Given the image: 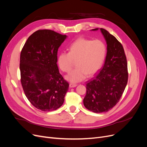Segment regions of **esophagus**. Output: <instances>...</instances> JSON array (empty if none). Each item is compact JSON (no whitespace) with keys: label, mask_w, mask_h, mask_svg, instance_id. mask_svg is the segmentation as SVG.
<instances>
[{"label":"esophagus","mask_w":147,"mask_h":147,"mask_svg":"<svg viewBox=\"0 0 147 147\" xmlns=\"http://www.w3.org/2000/svg\"><path fill=\"white\" fill-rule=\"evenodd\" d=\"M69 88H74L76 86H77V85L74 84H71H71H69Z\"/></svg>","instance_id":"obj_1"}]
</instances>
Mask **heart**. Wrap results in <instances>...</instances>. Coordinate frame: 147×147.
<instances>
[{
	"mask_svg": "<svg viewBox=\"0 0 147 147\" xmlns=\"http://www.w3.org/2000/svg\"><path fill=\"white\" fill-rule=\"evenodd\" d=\"M106 47L100 40L92 41L80 38L73 42L69 52H62L58 57V65L63 72L69 73L76 62V68L66 76L71 82H79L86 75L96 73L105 61Z\"/></svg>",
	"mask_w": 147,
	"mask_h": 147,
	"instance_id": "heart-1",
	"label": "heart"
}]
</instances>
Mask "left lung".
Returning a JSON list of instances; mask_svg holds the SVG:
<instances>
[{"instance_id": "1", "label": "left lung", "mask_w": 147, "mask_h": 147, "mask_svg": "<svg viewBox=\"0 0 147 147\" xmlns=\"http://www.w3.org/2000/svg\"><path fill=\"white\" fill-rule=\"evenodd\" d=\"M98 30V28L92 30ZM106 41L107 55L99 73L86 84L85 107L95 113L106 112L115 106L123 95L128 81L126 56L121 43L113 35L100 28Z\"/></svg>"}]
</instances>
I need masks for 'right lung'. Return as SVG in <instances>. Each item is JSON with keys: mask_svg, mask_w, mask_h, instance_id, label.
I'll list each match as a JSON object with an SVG mask.
<instances>
[{"mask_svg": "<svg viewBox=\"0 0 147 147\" xmlns=\"http://www.w3.org/2000/svg\"><path fill=\"white\" fill-rule=\"evenodd\" d=\"M66 38L54 30H38L21 51L20 81L24 92L32 105L44 112L59 108L68 91V83L56 63L58 48Z\"/></svg>", "mask_w": 147, "mask_h": 147, "instance_id": "right-lung-1", "label": "right lung"}]
</instances>
